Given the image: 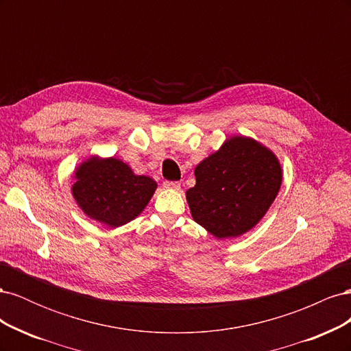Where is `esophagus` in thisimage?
I'll return each instance as SVG.
<instances>
[{
    "label": "esophagus",
    "mask_w": 351,
    "mask_h": 351,
    "mask_svg": "<svg viewBox=\"0 0 351 351\" xmlns=\"http://www.w3.org/2000/svg\"><path fill=\"white\" fill-rule=\"evenodd\" d=\"M164 187L165 189H173V190H178L180 189V183L178 182H164Z\"/></svg>",
    "instance_id": "esophagus-1"
}]
</instances>
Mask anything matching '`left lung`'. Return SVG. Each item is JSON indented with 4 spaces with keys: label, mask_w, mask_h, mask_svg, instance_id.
<instances>
[{
    "label": "left lung",
    "mask_w": 351,
    "mask_h": 351,
    "mask_svg": "<svg viewBox=\"0 0 351 351\" xmlns=\"http://www.w3.org/2000/svg\"><path fill=\"white\" fill-rule=\"evenodd\" d=\"M186 192L193 219L218 239L252 230L272 205L282 182L281 165L268 147L234 136L196 168Z\"/></svg>",
    "instance_id": "obj_1"
}]
</instances>
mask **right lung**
<instances>
[{
	"label": "right lung",
	"mask_w": 351,
	"mask_h": 351,
	"mask_svg": "<svg viewBox=\"0 0 351 351\" xmlns=\"http://www.w3.org/2000/svg\"><path fill=\"white\" fill-rule=\"evenodd\" d=\"M73 196L89 218L108 227H120L134 219L151 200L156 183L136 176L115 158H90L74 173Z\"/></svg>",
	"instance_id": "add662e5"
}]
</instances>
